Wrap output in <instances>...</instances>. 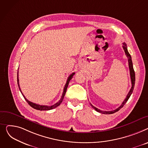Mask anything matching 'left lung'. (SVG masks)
<instances>
[{
	"mask_svg": "<svg viewBox=\"0 0 148 148\" xmlns=\"http://www.w3.org/2000/svg\"><path fill=\"white\" fill-rule=\"evenodd\" d=\"M123 49L125 51V55L128 58V66H129V69H130V77H131V81H132V88L131 89H130L129 92L128 93L127 97L125 98V99L124 100V101L123 102V103L121 104V105L117 109H116L115 110H111V111H103V110H101L97 108H96L95 107H94V106H92L91 104V106H92V108L93 109H94L95 110L97 111L98 112H100L101 113V114H114V113L118 112L119 110H120V109L122 108L125 104L126 103V102L128 101V100L129 99L130 97L131 96V95L133 91V90H134V85H135V72H134V69H133V62H132V57L131 56H130V54H129L128 51L127 50V44L124 42L123 43Z\"/></svg>",
	"mask_w": 148,
	"mask_h": 148,
	"instance_id": "8db88e82",
	"label": "left lung"
}]
</instances>
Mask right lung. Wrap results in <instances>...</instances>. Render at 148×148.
I'll return each mask as SVG.
<instances>
[{"mask_svg": "<svg viewBox=\"0 0 148 148\" xmlns=\"http://www.w3.org/2000/svg\"><path fill=\"white\" fill-rule=\"evenodd\" d=\"M75 74V72L72 73L70 76H69L67 78V82H66V84L64 86V90H63V94L62 95V98L60 99V100L57 102L56 104H54V105H51V106H45V105H38V104H36V103H32L30 101H29L27 99H26L24 95H23V94L21 92V90L20 89V85H19V79H18V73H17V83H18V87H19V89L23 95V96L24 97V98L25 99V100H26V101H27L29 105L32 107L33 108L35 109L36 110H51L53 109H54L56 108H57V106H58L61 103H62V102L63 101V100L64 99V95L66 92V90H67V86H68V85H69V82H70V81L72 79V78L73 77V76Z\"/></svg>", "mask_w": 148, "mask_h": 148, "instance_id": "add662e5", "label": "right lung"}]
</instances>
